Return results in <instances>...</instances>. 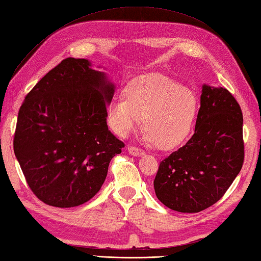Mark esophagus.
Segmentation results:
<instances>
[{
    "mask_svg": "<svg viewBox=\"0 0 261 261\" xmlns=\"http://www.w3.org/2000/svg\"><path fill=\"white\" fill-rule=\"evenodd\" d=\"M127 149H128L129 154L134 155V156H141V155H143L144 153H145L143 149L138 148V147H136V146H128V147H127Z\"/></svg>",
    "mask_w": 261,
    "mask_h": 261,
    "instance_id": "esophagus-1",
    "label": "esophagus"
}]
</instances>
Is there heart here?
<instances>
[{"label":"heart","instance_id":"heart-1","mask_svg":"<svg viewBox=\"0 0 261 261\" xmlns=\"http://www.w3.org/2000/svg\"><path fill=\"white\" fill-rule=\"evenodd\" d=\"M125 98H114L108 106V119L120 136L138 128L144 117L149 143L160 148H174L192 129L198 114V98L188 87L165 74H142L126 85Z\"/></svg>","mask_w":261,"mask_h":261}]
</instances>
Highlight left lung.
Segmentation results:
<instances>
[{"label":"left lung","mask_w":261,"mask_h":261,"mask_svg":"<svg viewBox=\"0 0 261 261\" xmlns=\"http://www.w3.org/2000/svg\"><path fill=\"white\" fill-rule=\"evenodd\" d=\"M242 112L236 98L204 85L193 136L160 163L158 199L170 209L196 213L222 198L244 164Z\"/></svg>","instance_id":"1"}]
</instances>
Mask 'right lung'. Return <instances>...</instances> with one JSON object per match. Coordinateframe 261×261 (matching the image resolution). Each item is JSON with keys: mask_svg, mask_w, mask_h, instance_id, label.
Instances as JSON below:
<instances>
[{"mask_svg": "<svg viewBox=\"0 0 261 261\" xmlns=\"http://www.w3.org/2000/svg\"><path fill=\"white\" fill-rule=\"evenodd\" d=\"M115 87L86 59L67 58L25 96L13 148L27 183L45 204L72 207L94 198L125 144L107 126Z\"/></svg>", "mask_w": 261, "mask_h": 261, "instance_id": "1", "label": "right lung"}]
</instances>
